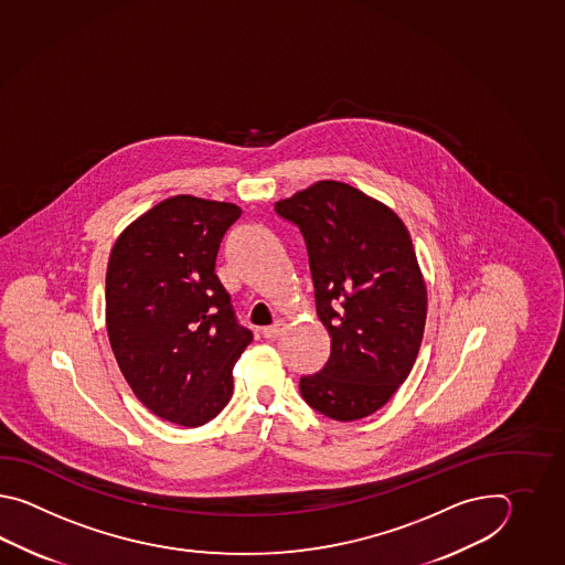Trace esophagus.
I'll return each instance as SVG.
<instances>
[{
  "instance_id": "34e87169",
  "label": "esophagus",
  "mask_w": 565,
  "mask_h": 565,
  "mask_svg": "<svg viewBox=\"0 0 565 565\" xmlns=\"http://www.w3.org/2000/svg\"><path fill=\"white\" fill-rule=\"evenodd\" d=\"M285 327H287L285 321H275L270 327L263 329V335H265L266 339H277V337L285 331Z\"/></svg>"
}]
</instances>
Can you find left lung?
I'll list each match as a JSON object with an SVG mask.
<instances>
[{"label":"left lung","instance_id":"1","mask_svg":"<svg viewBox=\"0 0 565 565\" xmlns=\"http://www.w3.org/2000/svg\"><path fill=\"white\" fill-rule=\"evenodd\" d=\"M300 230L317 317L331 337L321 372L300 377L327 418L360 420L406 382L426 324V285L404 222L341 181H317L275 204Z\"/></svg>","mask_w":565,"mask_h":565}]
</instances>
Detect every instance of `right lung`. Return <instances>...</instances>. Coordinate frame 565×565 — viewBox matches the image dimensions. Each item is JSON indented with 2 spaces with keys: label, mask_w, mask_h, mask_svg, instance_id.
Here are the masks:
<instances>
[{
  "label": "right lung",
  "mask_w": 565,
  "mask_h": 565,
  "mask_svg": "<svg viewBox=\"0 0 565 565\" xmlns=\"http://www.w3.org/2000/svg\"><path fill=\"white\" fill-rule=\"evenodd\" d=\"M238 205L173 195L137 217L108 258L107 331L145 408L185 428L216 418L253 331L236 321L216 277Z\"/></svg>",
  "instance_id": "right-lung-1"
}]
</instances>
